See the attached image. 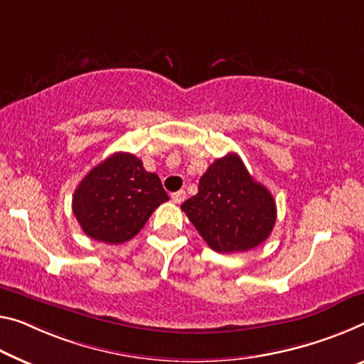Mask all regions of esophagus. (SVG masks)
I'll return each mask as SVG.
<instances>
[{
  "mask_svg": "<svg viewBox=\"0 0 364 364\" xmlns=\"http://www.w3.org/2000/svg\"><path fill=\"white\" fill-rule=\"evenodd\" d=\"M171 198L174 203H182V201L186 200V192H183V190H178V192L171 195Z\"/></svg>",
  "mask_w": 364,
  "mask_h": 364,
  "instance_id": "obj_1",
  "label": "esophagus"
}]
</instances>
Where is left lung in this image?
<instances>
[{
	"label": "left lung",
	"mask_w": 364,
	"mask_h": 364,
	"mask_svg": "<svg viewBox=\"0 0 364 364\" xmlns=\"http://www.w3.org/2000/svg\"><path fill=\"white\" fill-rule=\"evenodd\" d=\"M181 208L200 236L220 254L244 252L270 236L277 221L272 193L255 182L236 153L216 159L198 183V193Z\"/></svg>",
	"instance_id": "obj_1"
}]
</instances>
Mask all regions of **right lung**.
<instances>
[{"label": "right lung", "mask_w": 364, "mask_h": 364, "mask_svg": "<svg viewBox=\"0 0 364 364\" xmlns=\"http://www.w3.org/2000/svg\"><path fill=\"white\" fill-rule=\"evenodd\" d=\"M169 200L158 174L141 159L115 153L82 178L73 195V213L94 240L122 244L135 237L153 211Z\"/></svg>", "instance_id": "obj_1"}]
</instances>
